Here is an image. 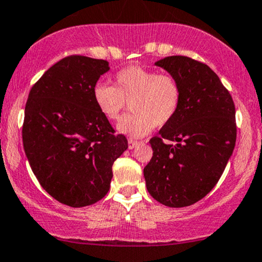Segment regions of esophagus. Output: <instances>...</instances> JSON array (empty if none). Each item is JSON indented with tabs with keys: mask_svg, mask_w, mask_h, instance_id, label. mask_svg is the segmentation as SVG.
Segmentation results:
<instances>
[{
	"mask_svg": "<svg viewBox=\"0 0 262 262\" xmlns=\"http://www.w3.org/2000/svg\"><path fill=\"white\" fill-rule=\"evenodd\" d=\"M138 145H139V141L133 140V139H128V148H129V150H132V148L137 147Z\"/></svg>",
	"mask_w": 262,
	"mask_h": 262,
	"instance_id": "1",
	"label": "esophagus"
}]
</instances>
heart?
Listing matches in <instances>:
<instances>
[{
  "label": "heart",
  "instance_id": "1",
  "mask_svg": "<svg viewBox=\"0 0 262 262\" xmlns=\"http://www.w3.org/2000/svg\"><path fill=\"white\" fill-rule=\"evenodd\" d=\"M181 98V85L175 76L139 65L118 71L114 85L97 83L93 88L95 106L108 121H117L130 102L133 112L122 118L117 129L132 138H141L155 127L169 123L180 108Z\"/></svg>",
  "mask_w": 262,
  "mask_h": 262
}]
</instances>
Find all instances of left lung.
Returning a JSON list of instances; mask_svg holds the SVG:
<instances>
[{
    "instance_id": "left-lung-1",
    "label": "left lung",
    "mask_w": 262,
    "mask_h": 262,
    "mask_svg": "<svg viewBox=\"0 0 262 262\" xmlns=\"http://www.w3.org/2000/svg\"><path fill=\"white\" fill-rule=\"evenodd\" d=\"M180 82L178 114L150 140L154 156L144 168L148 193L171 208L194 204L217 184L234 145V102L208 65L184 55L155 62Z\"/></svg>"
}]
</instances>
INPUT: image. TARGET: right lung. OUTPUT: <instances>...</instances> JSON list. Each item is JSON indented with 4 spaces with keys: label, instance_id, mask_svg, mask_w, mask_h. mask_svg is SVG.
<instances>
[{
    "label": "right lung",
    "instance_id": "add662e5",
    "mask_svg": "<svg viewBox=\"0 0 262 262\" xmlns=\"http://www.w3.org/2000/svg\"><path fill=\"white\" fill-rule=\"evenodd\" d=\"M108 62L70 55L32 85L25 106L23 144L41 186L62 204L81 208L110 190L112 165L127 150L93 100Z\"/></svg>",
    "mask_w": 262,
    "mask_h": 262
}]
</instances>
